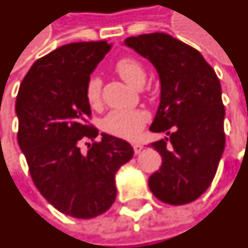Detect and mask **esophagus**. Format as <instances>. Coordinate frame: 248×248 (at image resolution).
Listing matches in <instances>:
<instances>
[{
	"label": "esophagus",
	"instance_id": "esophagus-1",
	"mask_svg": "<svg viewBox=\"0 0 248 248\" xmlns=\"http://www.w3.org/2000/svg\"><path fill=\"white\" fill-rule=\"evenodd\" d=\"M133 149H134V153L140 154L142 149H143V145H142V143H134V145H133Z\"/></svg>",
	"mask_w": 248,
	"mask_h": 248
}]
</instances>
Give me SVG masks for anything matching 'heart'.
Listing matches in <instances>:
<instances>
[{"label": "heart", "instance_id": "obj_1", "mask_svg": "<svg viewBox=\"0 0 248 248\" xmlns=\"http://www.w3.org/2000/svg\"><path fill=\"white\" fill-rule=\"evenodd\" d=\"M115 71L126 82L141 87L146 79V71L140 60L134 58H121L115 63ZM86 99L91 107H98L102 100V82L98 76H90L86 83ZM149 114L138 108H115L102 121V129L111 136L134 140L140 136L148 124Z\"/></svg>", "mask_w": 248, "mask_h": 248}]
</instances>
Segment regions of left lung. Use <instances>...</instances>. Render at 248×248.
Here are the masks:
<instances>
[{"label": "left lung", "instance_id": "1", "mask_svg": "<svg viewBox=\"0 0 248 248\" xmlns=\"http://www.w3.org/2000/svg\"><path fill=\"white\" fill-rule=\"evenodd\" d=\"M124 44L148 58L160 75L161 102L150 131L169 138L150 143L162 165L149 177V188L166 204H188L208 189L224 150L219 78L200 52L169 34L131 36Z\"/></svg>", "mask_w": 248, "mask_h": 248}]
</instances>
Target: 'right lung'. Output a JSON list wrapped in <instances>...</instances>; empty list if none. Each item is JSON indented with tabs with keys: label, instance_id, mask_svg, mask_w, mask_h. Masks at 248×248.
<instances>
[{
	"label": "right lung",
	"instance_id": "obj_1",
	"mask_svg": "<svg viewBox=\"0 0 248 248\" xmlns=\"http://www.w3.org/2000/svg\"><path fill=\"white\" fill-rule=\"evenodd\" d=\"M110 46L107 40L71 43L37 59L16 98L17 141L36 188L62 214L78 219L111 207L115 173L134 154L129 142L106 133L95 141L99 130L90 122L86 83Z\"/></svg>",
	"mask_w": 248,
	"mask_h": 248
}]
</instances>
